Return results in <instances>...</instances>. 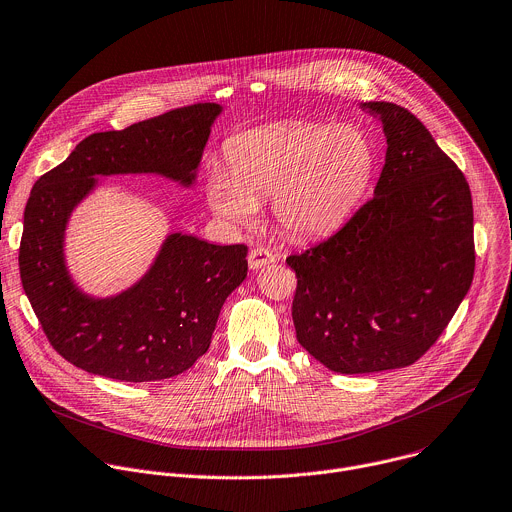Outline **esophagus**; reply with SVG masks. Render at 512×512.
Masks as SVG:
<instances>
[{
	"mask_svg": "<svg viewBox=\"0 0 512 512\" xmlns=\"http://www.w3.org/2000/svg\"><path fill=\"white\" fill-rule=\"evenodd\" d=\"M247 261H249V267H251V269H259V267H265V265L273 263V261H275V255H273L269 249H265V247H253V249L249 251Z\"/></svg>",
	"mask_w": 512,
	"mask_h": 512,
	"instance_id": "34e87169",
	"label": "esophagus"
}]
</instances>
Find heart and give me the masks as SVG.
<instances>
[{
  "instance_id": "obj_1",
  "label": "heart",
  "mask_w": 512,
  "mask_h": 512,
  "mask_svg": "<svg viewBox=\"0 0 512 512\" xmlns=\"http://www.w3.org/2000/svg\"><path fill=\"white\" fill-rule=\"evenodd\" d=\"M374 166L372 142L350 124H271L237 136L227 166H209L207 201L221 221L245 225L273 197V215L287 233L317 237L346 221Z\"/></svg>"
}]
</instances>
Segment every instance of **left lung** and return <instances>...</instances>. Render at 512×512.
I'll return each mask as SVG.
<instances>
[{"label":"left lung","instance_id":"8db88e82","mask_svg":"<svg viewBox=\"0 0 512 512\" xmlns=\"http://www.w3.org/2000/svg\"><path fill=\"white\" fill-rule=\"evenodd\" d=\"M386 134L374 197L331 237L289 255L297 342L327 370L370 374L420 360L474 277L472 197L428 128L364 102Z\"/></svg>","mask_w":512,"mask_h":512}]
</instances>
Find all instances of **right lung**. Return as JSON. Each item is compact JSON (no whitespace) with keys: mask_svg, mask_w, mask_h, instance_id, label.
<instances>
[{"mask_svg":"<svg viewBox=\"0 0 512 512\" xmlns=\"http://www.w3.org/2000/svg\"><path fill=\"white\" fill-rule=\"evenodd\" d=\"M221 112L213 102L193 104L90 134L34 185L20 243L22 285L52 348L76 368L138 384L179 376L207 354L225 299L247 277L245 245L173 233L132 287L92 297L66 267L64 237L98 177L148 173L193 187Z\"/></svg>","mask_w":512,"mask_h":512,"instance_id":"1","label":"right lung"}]
</instances>
